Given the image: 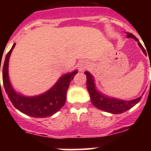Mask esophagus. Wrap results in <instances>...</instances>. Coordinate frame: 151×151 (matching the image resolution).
Returning <instances> with one entry per match:
<instances>
[{
    "label": "esophagus",
    "instance_id": "34e87169",
    "mask_svg": "<svg viewBox=\"0 0 151 151\" xmlns=\"http://www.w3.org/2000/svg\"><path fill=\"white\" fill-rule=\"evenodd\" d=\"M85 67H86V66H85V64H81L79 69H80V70H84Z\"/></svg>",
    "mask_w": 151,
    "mask_h": 151
}]
</instances>
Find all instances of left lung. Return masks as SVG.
<instances>
[{
  "label": "left lung",
  "instance_id": "1",
  "mask_svg": "<svg viewBox=\"0 0 151 151\" xmlns=\"http://www.w3.org/2000/svg\"><path fill=\"white\" fill-rule=\"evenodd\" d=\"M126 34L128 38L132 37V38L135 39L138 42L139 46L143 50V53L147 55L145 48H143V45H141L138 39L136 38V37L131 33L127 32ZM85 73L86 75V78H87V84H86V85H87V89L90 95L91 102L99 110H103V111H106V112L111 113V114H122V113L125 112L128 110H129L130 108L134 106L141 99V97H139V98L135 99L133 100L124 101L121 100V99H111V98L104 96L103 94H101L100 92H97L96 89L94 81H93V78L92 77V75L87 71L85 72Z\"/></svg>",
  "mask_w": 151,
  "mask_h": 151
}]
</instances>
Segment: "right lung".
Segmentation results:
<instances>
[{
	"label": "right lung",
	"mask_w": 151,
	"mask_h": 151,
	"mask_svg": "<svg viewBox=\"0 0 151 151\" xmlns=\"http://www.w3.org/2000/svg\"><path fill=\"white\" fill-rule=\"evenodd\" d=\"M15 45V44H14L12 48L6 55L2 71L3 85L8 98L16 109L29 116L34 117H46L52 116L59 111L65 104L66 92L68 90L70 83L78 71L75 70L63 76L50 90L44 94L34 97L22 96L21 95L17 94L13 90L8 78V60Z\"/></svg>",
	"instance_id": "right-lung-1"
}]
</instances>
